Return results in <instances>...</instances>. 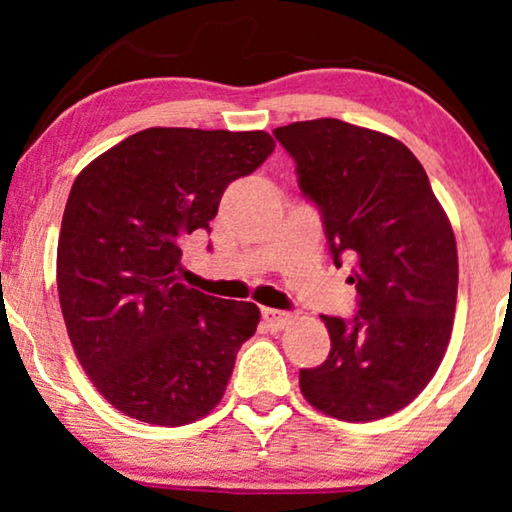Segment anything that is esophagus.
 <instances>
[{
	"label": "esophagus",
	"instance_id": "esophagus-1",
	"mask_svg": "<svg viewBox=\"0 0 512 512\" xmlns=\"http://www.w3.org/2000/svg\"><path fill=\"white\" fill-rule=\"evenodd\" d=\"M263 319H265V324L272 328V331H279V328H284L286 324H289L291 314L289 312H282V310H270V307H265Z\"/></svg>",
	"mask_w": 512,
	"mask_h": 512
}]
</instances>
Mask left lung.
I'll return each mask as SVG.
<instances>
[{
	"label": "left lung",
	"mask_w": 512,
	"mask_h": 512,
	"mask_svg": "<svg viewBox=\"0 0 512 512\" xmlns=\"http://www.w3.org/2000/svg\"><path fill=\"white\" fill-rule=\"evenodd\" d=\"M319 207L333 263L354 261L359 310L321 317L331 352L300 370L307 403L375 422L415 401L443 361L457 307V242L424 167L377 130L317 118L275 130Z\"/></svg>",
	"instance_id": "obj_1"
}]
</instances>
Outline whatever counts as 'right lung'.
Returning a JSON list of instances; mask_svg holds the SVG:
<instances>
[{
	"instance_id": "1",
	"label": "right lung",
	"mask_w": 512,
	"mask_h": 512,
	"mask_svg": "<svg viewBox=\"0 0 512 512\" xmlns=\"http://www.w3.org/2000/svg\"><path fill=\"white\" fill-rule=\"evenodd\" d=\"M272 151L263 130L149 128L76 177L58 240L60 307L76 359L123 415L184 426L223 398L261 312L181 284V244L209 233L230 181Z\"/></svg>"
}]
</instances>
